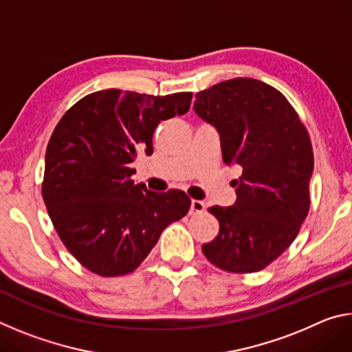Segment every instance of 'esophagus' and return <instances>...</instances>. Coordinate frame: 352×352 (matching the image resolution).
I'll return each instance as SVG.
<instances>
[{
  "mask_svg": "<svg viewBox=\"0 0 352 352\" xmlns=\"http://www.w3.org/2000/svg\"><path fill=\"white\" fill-rule=\"evenodd\" d=\"M205 211V204L200 200H192L190 201V214H200Z\"/></svg>",
  "mask_w": 352,
  "mask_h": 352,
  "instance_id": "esophagus-1",
  "label": "esophagus"
}]
</instances>
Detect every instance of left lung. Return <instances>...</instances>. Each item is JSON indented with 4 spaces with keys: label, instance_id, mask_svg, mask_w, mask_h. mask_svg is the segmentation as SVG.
I'll use <instances>...</instances> for the list:
<instances>
[{
    "label": "left lung",
    "instance_id": "8db88e82",
    "mask_svg": "<svg viewBox=\"0 0 352 352\" xmlns=\"http://www.w3.org/2000/svg\"><path fill=\"white\" fill-rule=\"evenodd\" d=\"M194 110L220 133L222 158L242 170L236 204L208 208L219 234L201 252L230 273H254L295 241L311 208V136L281 91L237 77L195 94Z\"/></svg>",
    "mask_w": 352,
    "mask_h": 352
}]
</instances>
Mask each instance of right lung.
I'll return each mask as SVG.
<instances>
[{
    "instance_id": "add662e5",
    "label": "right lung",
    "mask_w": 352,
    "mask_h": 352,
    "mask_svg": "<svg viewBox=\"0 0 352 352\" xmlns=\"http://www.w3.org/2000/svg\"><path fill=\"white\" fill-rule=\"evenodd\" d=\"M192 93L151 96L116 88L87 94L62 116L46 147L41 183L58 237L80 264L104 278L138 269L169 223L184 217L190 199L158 194L132 180L140 151L164 119L184 115Z\"/></svg>"
}]
</instances>
